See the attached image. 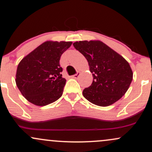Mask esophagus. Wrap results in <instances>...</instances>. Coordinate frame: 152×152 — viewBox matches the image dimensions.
Listing matches in <instances>:
<instances>
[{"label": "esophagus", "mask_w": 152, "mask_h": 152, "mask_svg": "<svg viewBox=\"0 0 152 152\" xmlns=\"http://www.w3.org/2000/svg\"><path fill=\"white\" fill-rule=\"evenodd\" d=\"M80 74L79 72H77V74L74 75H73L72 77L74 78V79H77V78L79 77H80Z\"/></svg>", "instance_id": "obj_1"}]
</instances>
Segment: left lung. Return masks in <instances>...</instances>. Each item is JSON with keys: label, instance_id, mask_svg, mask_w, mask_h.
<instances>
[{"label": "left lung", "instance_id": "1", "mask_svg": "<svg viewBox=\"0 0 152 152\" xmlns=\"http://www.w3.org/2000/svg\"><path fill=\"white\" fill-rule=\"evenodd\" d=\"M73 45L88 60L93 76L91 86L83 91L85 98L102 107L109 106L121 98L133 80L129 62L101 41H80Z\"/></svg>", "mask_w": 152, "mask_h": 152}]
</instances>
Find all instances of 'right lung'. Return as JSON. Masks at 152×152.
Listing matches in <instances>:
<instances>
[{"mask_svg":"<svg viewBox=\"0 0 152 152\" xmlns=\"http://www.w3.org/2000/svg\"><path fill=\"white\" fill-rule=\"evenodd\" d=\"M72 44L47 41L21 59L17 67L16 83L28 101L44 106L62 96L66 80L61 75L59 59Z\"/></svg>","mask_w":152,"mask_h":152,"instance_id":"add662e5","label":"right lung"}]
</instances>
